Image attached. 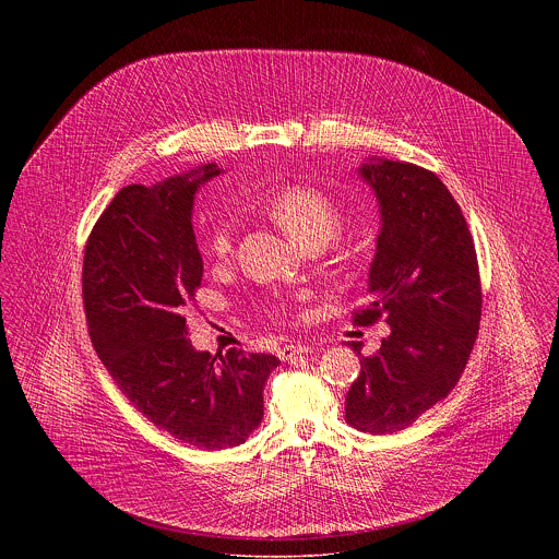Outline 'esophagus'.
Returning <instances> with one entry per match:
<instances>
[{
    "label": "esophagus",
    "mask_w": 559,
    "mask_h": 559,
    "mask_svg": "<svg viewBox=\"0 0 559 559\" xmlns=\"http://www.w3.org/2000/svg\"><path fill=\"white\" fill-rule=\"evenodd\" d=\"M310 350V346H306V344H299V342H293V344H286V346H282L280 350H277V357L282 359V361H290L293 357H297V355H304V353H308Z\"/></svg>",
    "instance_id": "1"
}]
</instances>
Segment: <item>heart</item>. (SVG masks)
Segmentation results:
<instances>
[{"mask_svg": "<svg viewBox=\"0 0 559 559\" xmlns=\"http://www.w3.org/2000/svg\"><path fill=\"white\" fill-rule=\"evenodd\" d=\"M264 213L304 249H329L337 262H353L359 249L348 240L337 237L344 228V206L324 189L314 185H288L275 191ZM237 224L233 217L222 215L206 237V249L217 262H226L235 251ZM284 308H275L282 314Z\"/></svg>", "mask_w": 559, "mask_h": 559, "instance_id": "b5f03b06", "label": "heart"}]
</instances>
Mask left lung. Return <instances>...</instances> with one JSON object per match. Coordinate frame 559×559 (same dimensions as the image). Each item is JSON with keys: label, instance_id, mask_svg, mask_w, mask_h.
<instances>
[{"label": "left lung", "instance_id": "8db88e82", "mask_svg": "<svg viewBox=\"0 0 559 559\" xmlns=\"http://www.w3.org/2000/svg\"><path fill=\"white\" fill-rule=\"evenodd\" d=\"M361 176L381 202L383 228L370 269V304L355 324L381 319L392 333L368 357L346 394V421L390 435L459 383L481 317L476 242L448 187L413 163L370 159ZM357 350V342H353Z\"/></svg>", "mask_w": 559, "mask_h": 559}]
</instances>
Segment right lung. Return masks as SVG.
I'll return each mask as SVG.
<instances>
[{
    "label": "right lung",
    "mask_w": 559,
    "mask_h": 559,
    "mask_svg": "<svg viewBox=\"0 0 559 559\" xmlns=\"http://www.w3.org/2000/svg\"><path fill=\"white\" fill-rule=\"evenodd\" d=\"M217 174L209 163L198 178L120 189L87 237L81 271L90 340L107 372L157 428L200 450L245 443L280 366L237 348L198 353L187 337L185 312L202 284L193 193Z\"/></svg>",
    "instance_id": "add662e5"
}]
</instances>
